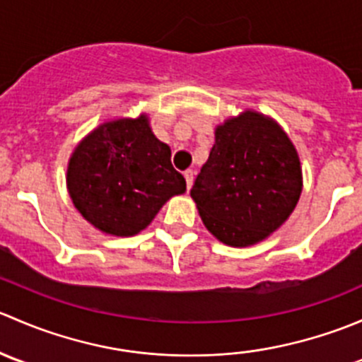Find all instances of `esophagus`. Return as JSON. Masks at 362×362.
Here are the masks:
<instances>
[{
	"instance_id": "esophagus-1",
	"label": "esophagus",
	"mask_w": 362,
	"mask_h": 362,
	"mask_svg": "<svg viewBox=\"0 0 362 362\" xmlns=\"http://www.w3.org/2000/svg\"><path fill=\"white\" fill-rule=\"evenodd\" d=\"M184 177H185V182H187V191H189V189L192 187V180H194V171L187 170L184 173Z\"/></svg>"
}]
</instances>
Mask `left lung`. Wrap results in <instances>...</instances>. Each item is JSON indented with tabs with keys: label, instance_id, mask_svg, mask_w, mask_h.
Segmentation results:
<instances>
[{
	"label": "left lung",
	"instance_id": "1",
	"mask_svg": "<svg viewBox=\"0 0 362 362\" xmlns=\"http://www.w3.org/2000/svg\"><path fill=\"white\" fill-rule=\"evenodd\" d=\"M301 194L298 152L276 122L243 112L215 129V144L191 196L208 231L249 247L276 231Z\"/></svg>",
	"mask_w": 362,
	"mask_h": 362
}]
</instances>
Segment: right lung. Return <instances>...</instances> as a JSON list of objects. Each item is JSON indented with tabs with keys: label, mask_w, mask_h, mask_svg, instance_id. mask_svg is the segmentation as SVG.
<instances>
[{
	"label": "right lung",
	"mask_w": 362,
	"mask_h": 362,
	"mask_svg": "<svg viewBox=\"0 0 362 362\" xmlns=\"http://www.w3.org/2000/svg\"><path fill=\"white\" fill-rule=\"evenodd\" d=\"M66 182L82 217L115 236L140 233L171 196L185 192L170 147L154 136L145 115L94 129L73 152Z\"/></svg>",
	"instance_id": "1"
}]
</instances>
